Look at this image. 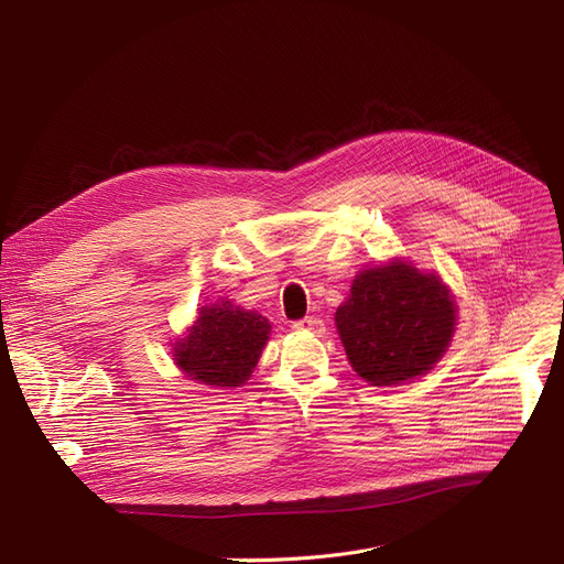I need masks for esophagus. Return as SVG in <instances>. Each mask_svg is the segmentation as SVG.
Here are the masks:
<instances>
[{"label": "esophagus", "instance_id": "1", "mask_svg": "<svg viewBox=\"0 0 564 564\" xmlns=\"http://www.w3.org/2000/svg\"><path fill=\"white\" fill-rule=\"evenodd\" d=\"M294 329L297 332H313V334H324V322L315 315H308V317H302L292 324Z\"/></svg>", "mask_w": 564, "mask_h": 564}]
</instances>
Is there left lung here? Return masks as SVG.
<instances>
[{"instance_id":"8db88e82","label":"left lung","mask_w":564,"mask_h":564,"mask_svg":"<svg viewBox=\"0 0 564 564\" xmlns=\"http://www.w3.org/2000/svg\"><path fill=\"white\" fill-rule=\"evenodd\" d=\"M336 327L359 377L391 387L425 375L443 357L455 332V302L438 276L398 260L354 279Z\"/></svg>"}]
</instances>
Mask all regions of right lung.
Returning <instances> with one entry per match:
<instances>
[{
	"instance_id": "add662e5",
	"label": "right lung",
	"mask_w": 564,
	"mask_h": 564,
	"mask_svg": "<svg viewBox=\"0 0 564 564\" xmlns=\"http://www.w3.org/2000/svg\"><path fill=\"white\" fill-rule=\"evenodd\" d=\"M270 329L267 317L230 302L203 306L189 336L173 347L175 366L210 387H242L260 359Z\"/></svg>"
}]
</instances>
